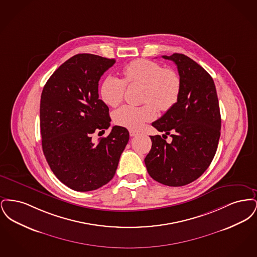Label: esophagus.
Returning <instances> with one entry per match:
<instances>
[{"label": "esophagus", "mask_w": 257, "mask_h": 257, "mask_svg": "<svg viewBox=\"0 0 257 257\" xmlns=\"http://www.w3.org/2000/svg\"><path fill=\"white\" fill-rule=\"evenodd\" d=\"M129 134L131 137H136V136L139 135V132L136 131V130H129Z\"/></svg>", "instance_id": "1"}]
</instances>
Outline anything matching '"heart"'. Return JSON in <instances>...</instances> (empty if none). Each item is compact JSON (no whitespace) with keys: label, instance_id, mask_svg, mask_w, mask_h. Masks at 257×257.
Masks as SVG:
<instances>
[{"label":"heart","instance_id":"obj_1","mask_svg":"<svg viewBox=\"0 0 257 257\" xmlns=\"http://www.w3.org/2000/svg\"><path fill=\"white\" fill-rule=\"evenodd\" d=\"M123 80L108 75L99 88L105 104L116 107L122 101L126 84H140L142 88L141 106L125 105L113 113V121L129 129H139L153 120L161 110H169L177 103L181 90L179 75L171 68H163L159 63L149 60H136L122 69Z\"/></svg>","mask_w":257,"mask_h":257}]
</instances>
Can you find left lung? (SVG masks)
Segmentation results:
<instances>
[{
	"label": "left lung",
	"instance_id": "left-lung-1",
	"mask_svg": "<svg viewBox=\"0 0 257 257\" xmlns=\"http://www.w3.org/2000/svg\"><path fill=\"white\" fill-rule=\"evenodd\" d=\"M177 66L181 90L177 103L152 123L171 135L168 144L160 135L150 136L152 147L145 163L157 182L180 187L196 180L210 166L220 136V112L212 77L183 54L163 56Z\"/></svg>",
	"mask_w": 257,
	"mask_h": 257
}]
</instances>
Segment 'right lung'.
<instances>
[{
	"mask_svg": "<svg viewBox=\"0 0 257 257\" xmlns=\"http://www.w3.org/2000/svg\"><path fill=\"white\" fill-rule=\"evenodd\" d=\"M114 62L92 54L75 55L52 74L41 93L44 156L57 178L74 191H93L110 182L129 141L121 126H113L97 143L91 141L94 133L110 127L98 82Z\"/></svg>",
	"mask_w": 257,
	"mask_h": 257,
	"instance_id": "1",
	"label": "right lung"
}]
</instances>
